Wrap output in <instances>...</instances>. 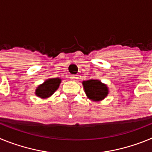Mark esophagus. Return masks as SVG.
<instances>
[{"mask_svg": "<svg viewBox=\"0 0 152 152\" xmlns=\"http://www.w3.org/2000/svg\"><path fill=\"white\" fill-rule=\"evenodd\" d=\"M71 80H77V79L78 78V76L77 75H71V77H70Z\"/></svg>", "mask_w": 152, "mask_h": 152, "instance_id": "esophagus-1", "label": "esophagus"}]
</instances>
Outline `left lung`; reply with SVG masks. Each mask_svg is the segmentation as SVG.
Segmentation results:
<instances>
[{
  "label": "left lung",
  "instance_id": "1",
  "mask_svg": "<svg viewBox=\"0 0 152 152\" xmlns=\"http://www.w3.org/2000/svg\"><path fill=\"white\" fill-rule=\"evenodd\" d=\"M84 91L89 99L93 101H100L107 96L109 89L106 84L99 80H88L82 82Z\"/></svg>",
  "mask_w": 152,
  "mask_h": 152
}]
</instances>
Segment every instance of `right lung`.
<instances>
[{"label":"right lung","mask_w":152,"mask_h":152,"mask_svg":"<svg viewBox=\"0 0 152 152\" xmlns=\"http://www.w3.org/2000/svg\"><path fill=\"white\" fill-rule=\"evenodd\" d=\"M61 80L60 78L48 79L43 84L39 85L36 90V95L41 98H48L52 96L58 88Z\"/></svg>","instance_id":"add662e5"}]
</instances>
